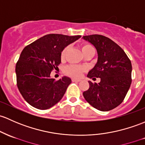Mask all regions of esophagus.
<instances>
[{"label":"esophagus","mask_w":145,"mask_h":145,"mask_svg":"<svg viewBox=\"0 0 145 145\" xmlns=\"http://www.w3.org/2000/svg\"><path fill=\"white\" fill-rule=\"evenodd\" d=\"M71 80H72L73 82H79L80 81V79H78V78H73L72 79H71Z\"/></svg>","instance_id":"1"}]
</instances>
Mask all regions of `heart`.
I'll return each instance as SVG.
<instances>
[{
  "mask_svg": "<svg viewBox=\"0 0 145 145\" xmlns=\"http://www.w3.org/2000/svg\"><path fill=\"white\" fill-rule=\"evenodd\" d=\"M68 47H65L63 50L62 51L60 54V57L62 60H64L65 57V56H66L67 51ZM91 49H94L93 47L89 44H83L81 45V50L82 52H83V54L85 52H87L88 51ZM85 67L81 66H78V65H70V66H68L67 67L65 68V73L69 76H71L72 77H80L81 76L82 73L85 71Z\"/></svg>",
  "mask_w": 145,
  "mask_h": 145,
  "instance_id": "1",
  "label": "heart"
}]
</instances>
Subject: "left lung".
Masks as SVG:
<instances>
[{
    "mask_svg": "<svg viewBox=\"0 0 145 145\" xmlns=\"http://www.w3.org/2000/svg\"><path fill=\"white\" fill-rule=\"evenodd\" d=\"M95 47L98 60L89 71V78H100V83L89 82V88L83 93L85 99L96 109L108 111L124 99L131 84L132 65L124 50L108 37L100 35L83 36Z\"/></svg>",
    "mask_w": 145,
    "mask_h": 145,
    "instance_id": "obj_1",
    "label": "left lung"
}]
</instances>
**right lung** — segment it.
Segmentation results:
<instances>
[{
  "label": "right lung",
  "instance_id": "add662e5",
  "mask_svg": "<svg viewBox=\"0 0 145 145\" xmlns=\"http://www.w3.org/2000/svg\"><path fill=\"white\" fill-rule=\"evenodd\" d=\"M80 37L46 35L24 48L16 65V83L30 106L46 110L62 99L71 78L63 76L56 80L50 75L60 64L62 50Z\"/></svg>",
  "mask_w": 145,
  "mask_h": 145
}]
</instances>
